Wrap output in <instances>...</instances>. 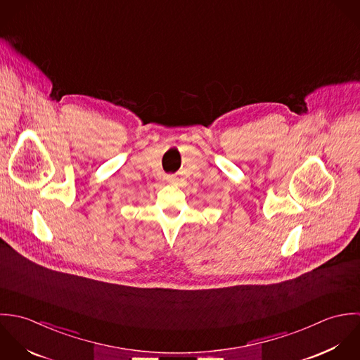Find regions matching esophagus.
Returning <instances> with one entry per match:
<instances>
[{
    "label": "esophagus",
    "instance_id": "obj_1",
    "mask_svg": "<svg viewBox=\"0 0 360 360\" xmlns=\"http://www.w3.org/2000/svg\"><path fill=\"white\" fill-rule=\"evenodd\" d=\"M164 181H165V184H175L176 178H175L174 175H167V176L164 178Z\"/></svg>",
    "mask_w": 360,
    "mask_h": 360
}]
</instances>
